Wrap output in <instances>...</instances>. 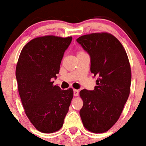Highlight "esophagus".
<instances>
[{
  "label": "esophagus",
  "mask_w": 146,
  "mask_h": 146,
  "mask_svg": "<svg viewBox=\"0 0 146 146\" xmlns=\"http://www.w3.org/2000/svg\"><path fill=\"white\" fill-rule=\"evenodd\" d=\"M79 95V90L77 89H74V96H77Z\"/></svg>",
  "instance_id": "1"
}]
</instances>
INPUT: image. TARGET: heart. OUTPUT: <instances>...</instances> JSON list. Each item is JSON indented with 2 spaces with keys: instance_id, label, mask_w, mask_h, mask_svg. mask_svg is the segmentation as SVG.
Listing matches in <instances>:
<instances>
[{
  "instance_id": "obj_1",
  "label": "heart",
  "mask_w": 146,
  "mask_h": 146,
  "mask_svg": "<svg viewBox=\"0 0 146 146\" xmlns=\"http://www.w3.org/2000/svg\"><path fill=\"white\" fill-rule=\"evenodd\" d=\"M84 52V51H82V50H81V51H79V52H78V53H80V52Z\"/></svg>"
}]
</instances>
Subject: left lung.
<instances>
[{
	"label": "left lung",
	"instance_id": "8db88e82",
	"mask_svg": "<svg viewBox=\"0 0 146 146\" xmlns=\"http://www.w3.org/2000/svg\"><path fill=\"white\" fill-rule=\"evenodd\" d=\"M76 41L89 54L91 72L97 76L93 91L83 89L79 111L86 129L94 133L109 131L119 120L131 90V70L121 43L109 33L84 35Z\"/></svg>",
	"mask_w": 146,
	"mask_h": 146
}]
</instances>
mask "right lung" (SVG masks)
<instances>
[{"label": "right lung", "mask_w": 146, "mask_h": 146, "mask_svg": "<svg viewBox=\"0 0 146 146\" xmlns=\"http://www.w3.org/2000/svg\"><path fill=\"white\" fill-rule=\"evenodd\" d=\"M72 37L45 35L27 42L17 62L15 76L25 113L37 131L51 133L62 127L73 98L72 88L62 90L51 79L60 72Z\"/></svg>", "instance_id": "add662e5"}]
</instances>
